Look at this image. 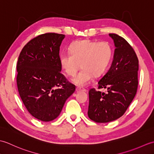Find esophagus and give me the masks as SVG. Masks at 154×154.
Listing matches in <instances>:
<instances>
[{
	"label": "esophagus",
	"instance_id": "esophagus-1",
	"mask_svg": "<svg viewBox=\"0 0 154 154\" xmlns=\"http://www.w3.org/2000/svg\"><path fill=\"white\" fill-rule=\"evenodd\" d=\"M76 90L78 91H86L85 89H84V88H81L80 87H77Z\"/></svg>",
	"mask_w": 154,
	"mask_h": 154
}]
</instances>
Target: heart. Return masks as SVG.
Masks as SVG:
<instances>
[{
    "label": "heart",
    "mask_w": 154,
    "mask_h": 154,
    "mask_svg": "<svg viewBox=\"0 0 154 154\" xmlns=\"http://www.w3.org/2000/svg\"><path fill=\"white\" fill-rule=\"evenodd\" d=\"M112 56V49L108 42L83 40L72 44L69 54H62L60 60L62 69L70 77L75 76L81 65L82 69L73 82L85 86L92 80L93 75L97 77L105 72Z\"/></svg>",
    "instance_id": "1"
}]
</instances>
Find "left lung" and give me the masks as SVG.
<instances>
[{
	"label": "left lung",
	"mask_w": 154,
	"mask_h": 154,
	"mask_svg": "<svg viewBox=\"0 0 154 154\" xmlns=\"http://www.w3.org/2000/svg\"><path fill=\"white\" fill-rule=\"evenodd\" d=\"M116 49L112 65L98 82V89H106V93L89 91L88 116L98 123L115 120L125 113L138 89V59L132 47L125 39L110 34Z\"/></svg>",
	"instance_id": "8db88e82"
}]
</instances>
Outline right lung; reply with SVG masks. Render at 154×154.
<instances>
[{
	"mask_svg": "<svg viewBox=\"0 0 154 154\" xmlns=\"http://www.w3.org/2000/svg\"><path fill=\"white\" fill-rule=\"evenodd\" d=\"M64 38L56 33L39 35L24 45L18 57L19 94L28 112L44 122L56 119L75 91L61 73L60 49Z\"/></svg>",
	"mask_w": 154,
	"mask_h": 154,
	"instance_id": "1",
	"label": "right lung"
}]
</instances>
